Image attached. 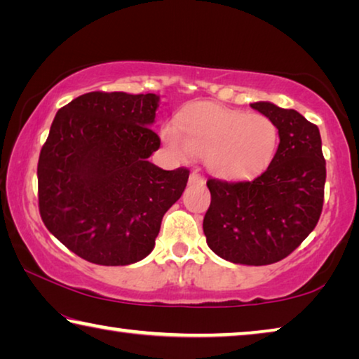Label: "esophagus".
Listing matches in <instances>:
<instances>
[{
	"label": "esophagus",
	"instance_id": "1",
	"mask_svg": "<svg viewBox=\"0 0 359 359\" xmlns=\"http://www.w3.org/2000/svg\"><path fill=\"white\" fill-rule=\"evenodd\" d=\"M188 184H190V185H204L205 180H204V177H203L201 174L191 172L190 174V179H188Z\"/></svg>",
	"mask_w": 359,
	"mask_h": 359
}]
</instances>
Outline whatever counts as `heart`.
<instances>
[{"mask_svg":"<svg viewBox=\"0 0 359 359\" xmlns=\"http://www.w3.org/2000/svg\"><path fill=\"white\" fill-rule=\"evenodd\" d=\"M161 139L177 158H204L217 177L248 180L274 161L280 133L264 114H247L215 102H194L179 114L177 126L166 125Z\"/></svg>","mask_w":359,"mask_h":359,"instance_id":"b5f03b06","label":"heart"}]
</instances>
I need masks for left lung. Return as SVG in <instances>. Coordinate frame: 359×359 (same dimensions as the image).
<instances>
[{
	"label": "left lung",
	"mask_w": 359,
	"mask_h": 359,
	"mask_svg": "<svg viewBox=\"0 0 359 359\" xmlns=\"http://www.w3.org/2000/svg\"><path fill=\"white\" fill-rule=\"evenodd\" d=\"M250 106L278 126L276 158L252 182L209 179L210 205L203 229L210 250L220 258L264 266L287 258L317 226L326 161L317 125L267 101Z\"/></svg>",
	"instance_id": "8db88e82"
}]
</instances>
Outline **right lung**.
Instances as JSON below:
<instances>
[{
  "label": "right lung",
  "mask_w": 359,
  "mask_h": 359,
  "mask_svg": "<svg viewBox=\"0 0 359 359\" xmlns=\"http://www.w3.org/2000/svg\"><path fill=\"white\" fill-rule=\"evenodd\" d=\"M160 96L90 92L60 109L38 161L39 214L77 257L126 266L154 250L190 171L155 166Z\"/></svg>",
  "instance_id": "1"
}]
</instances>
